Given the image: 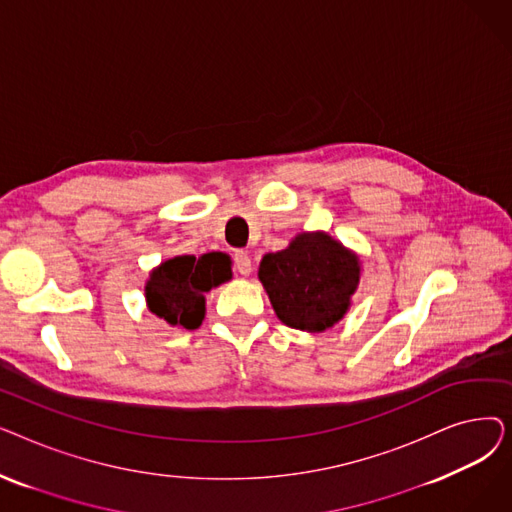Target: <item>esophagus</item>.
Segmentation results:
<instances>
[{"label": "esophagus", "mask_w": 512, "mask_h": 512, "mask_svg": "<svg viewBox=\"0 0 512 512\" xmlns=\"http://www.w3.org/2000/svg\"><path fill=\"white\" fill-rule=\"evenodd\" d=\"M234 267H236V272H238L240 276H249L251 270H253L251 257H249L245 251H236V253H234Z\"/></svg>", "instance_id": "esophagus-1"}]
</instances>
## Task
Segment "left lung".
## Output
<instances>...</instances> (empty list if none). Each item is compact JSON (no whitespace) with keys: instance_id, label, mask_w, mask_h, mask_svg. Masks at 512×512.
<instances>
[{"instance_id":"obj_1","label":"left lung","mask_w":512,"mask_h":512,"mask_svg":"<svg viewBox=\"0 0 512 512\" xmlns=\"http://www.w3.org/2000/svg\"><path fill=\"white\" fill-rule=\"evenodd\" d=\"M361 278L359 257L326 232H303L259 263V280L282 324L324 332L351 307Z\"/></svg>"}]
</instances>
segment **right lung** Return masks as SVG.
<instances>
[{"mask_svg":"<svg viewBox=\"0 0 512 512\" xmlns=\"http://www.w3.org/2000/svg\"><path fill=\"white\" fill-rule=\"evenodd\" d=\"M230 278V257L224 253H205L199 259L195 255L172 257L149 274L147 307L170 326L197 330L205 317V292Z\"/></svg>","mask_w":512,"mask_h":512,"instance_id":"add662e5","label":"right lung"}]
</instances>
